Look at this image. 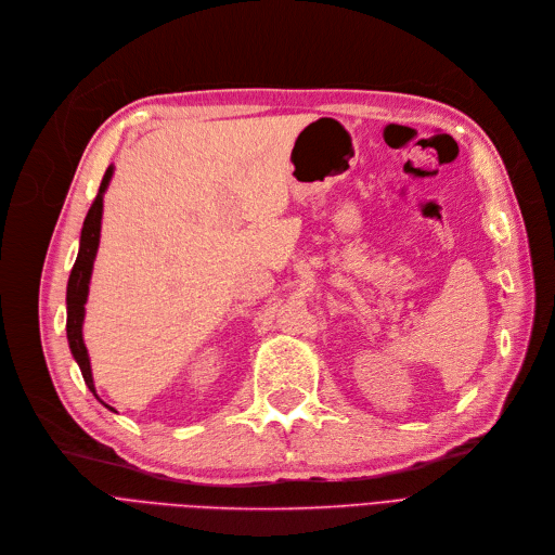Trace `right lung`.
I'll return each instance as SVG.
<instances>
[{
  "instance_id": "add662e5",
  "label": "right lung",
  "mask_w": 555,
  "mask_h": 555,
  "mask_svg": "<svg viewBox=\"0 0 555 555\" xmlns=\"http://www.w3.org/2000/svg\"><path fill=\"white\" fill-rule=\"evenodd\" d=\"M113 171H115L113 165L105 169L99 194H96L92 207L88 209V217H86L83 230H81V246H78V255H76V261H74L72 273H69V282H67V340H69V350H72V357L76 359L78 367H81V375H83L88 388L94 392L96 400H99V395L94 390L90 357H88V348L83 343V319H86V302H88V292H90L92 267H94V257H96V250H99L103 194H105V190H108ZM101 404L108 406L105 402H101ZM108 409L115 411L113 406H108Z\"/></svg>"
}]
</instances>
